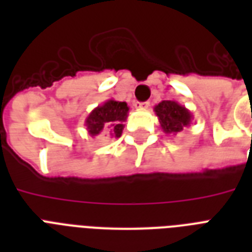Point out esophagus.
I'll list each match as a JSON object with an SVG mask.
<instances>
[{
	"mask_svg": "<svg viewBox=\"0 0 252 252\" xmlns=\"http://www.w3.org/2000/svg\"><path fill=\"white\" fill-rule=\"evenodd\" d=\"M150 106L149 102H136L134 103V107L138 108V110H146L148 107Z\"/></svg>",
	"mask_w": 252,
	"mask_h": 252,
	"instance_id": "obj_1",
	"label": "esophagus"
}]
</instances>
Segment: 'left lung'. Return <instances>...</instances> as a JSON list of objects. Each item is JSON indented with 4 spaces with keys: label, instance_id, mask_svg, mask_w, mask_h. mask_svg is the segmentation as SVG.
I'll return each mask as SVG.
<instances>
[{
    "label": "left lung",
    "instance_id": "obj_1",
    "mask_svg": "<svg viewBox=\"0 0 252 252\" xmlns=\"http://www.w3.org/2000/svg\"><path fill=\"white\" fill-rule=\"evenodd\" d=\"M161 129L166 134H174L182 132L184 126H189L193 120L191 111L175 100H162L154 106Z\"/></svg>",
    "mask_w": 252,
    "mask_h": 252
}]
</instances>
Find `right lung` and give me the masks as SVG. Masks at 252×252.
I'll return each instance as SVG.
<instances>
[{"instance_id":"1","label":"right lung","mask_w":252,"mask_h":252,"mask_svg":"<svg viewBox=\"0 0 252 252\" xmlns=\"http://www.w3.org/2000/svg\"><path fill=\"white\" fill-rule=\"evenodd\" d=\"M129 107L126 102H118L108 99L100 106L95 107L85 120L87 133L95 137L100 133L110 132L111 137L118 138L122 136Z\"/></svg>"}]
</instances>
